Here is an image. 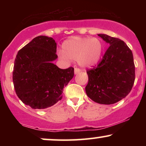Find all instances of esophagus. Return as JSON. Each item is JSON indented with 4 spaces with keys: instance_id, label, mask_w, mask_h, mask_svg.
I'll use <instances>...</instances> for the list:
<instances>
[{
    "instance_id": "obj_1",
    "label": "esophagus",
    "mask_w": 146,
    "mask_h": 146,
    "mask_svg": "<svg viewBox=\"0 0 146 146\" xmlns=\"http://www.w3.org/2000/svg\"><path fill=\"white\" fill-rule=\"evenodd\" d=\"M80 72H81V69L79 68H75V74H78V73H80Z\"/></svg>"
}]
</instances>
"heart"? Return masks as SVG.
<instances>
[{
  "label": "heart",
  "instance_id": "1",
  "mask_svg": "<svg viewBox=\"0 0 146 146\" xmlns=\"http://www.w3.org/2000/svg\"><path fill=\"white\" fill-rule=\"evenodd\" d=\"M62 48V58L78 60L82 66H90L99 61L103 45L98 38L73 37L64 42Z\"/></svg>",
  "mask_w": 146,
  "mask_h": 146
}]
</instances>
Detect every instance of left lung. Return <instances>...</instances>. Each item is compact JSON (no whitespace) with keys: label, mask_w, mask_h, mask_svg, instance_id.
<instances>
[{"label":"left lung","mask_w":146,"mask_h":146,"mask_svg":"<svg viewBox=\"0 0 146 146\" xmlns=\"http://www.w3.org/2000/svg\"><path fill=\"white\" fill-rule=\"evenodd\" d=\"M110 44L101 61L87 69L86 95L101 104H113L125 98L135 80V66L130 48L121 40L98 34Z\"/></svg>","instance_id":"obj_1"}]
</instances>
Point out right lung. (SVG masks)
Wrapping results in <instances>:
<instances>
[{
  "mask_svg": "<svg viewBox=\"0 0 146 146\" xmlns=\"http://www.w3.org/2000/svg\"><path fill=\"white\" fill-rule=\"evenodd\" d=\"M57 44L40 36L19 50L14 61L13 83L16 95L33 109H44L62 100L64 87L74 76V68H58Z\"/></svg>",
  "mask_w": 146,
  "mask_h": 146,
  "instance_id": "right-lung-1",
  "label": "right lung"
}]
</instances>
